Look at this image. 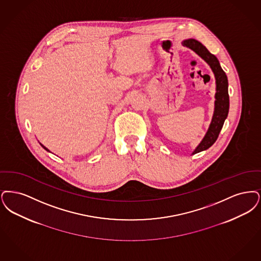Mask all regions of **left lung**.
I'll list each match as a JSON object with an SVG mask.
<instances>
[{"mask_svg":"<svg viewBox=\"0 0 261 261\" xmlns=\"http://www.w3.org/2000/svg\"><path fill=\"white\" fill-rule=\"evenodd\" d=\"M182 45L191 48L198 56L202 57L211 66L216 77V92L215 102V112L212 123L203 140L194 150L192 154L202 152L211 147L217 139L219 133L223 126L224 121L229 112V94H228V80L226 74L222 70L216 56L211 54L207 48L195 39H188L182 42Z\"/></svg>","mask_w":261,"mask_h":261,"instance_id":"left-lung-1","label":"left lung"}]
</instances>
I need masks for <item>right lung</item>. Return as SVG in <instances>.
<instances>
[{
    "label": "right lung",
    "instance_id": "add662e5",
    "mask_svg": "<svg viewBox=\"0 0 261 261\" xmlns=\"http://www.w3.org/2000/svg\"><path fill=\"white\" fill-rule=\"evenodd\" d=\"M41 145H42V144H41ZM42 147L44 148V149H45V150H46V151H48V149H47V148H45V146H44V145H42Z\"/></svg>",
    "mask_w": 261,
    "mask_h": 261
}]
</instances>
